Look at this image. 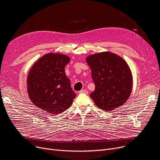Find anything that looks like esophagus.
I'll list each match as a JSON object with an SVG mask.
<instances>
[{"label":"esophagus","instance_id":"obj_1","mask_svg":"<svg viewBox=\"0 0 160 160\" xmlns=\"http://www.w3.org/2000/svg\"><path fill=\"white\" fill-rule=\"evenodd\" d=\"M80 93H85V94H88V91L86 89H82L80 92Z\"/></svg>","mask_w":160,"mask_h":160}]
</instances>
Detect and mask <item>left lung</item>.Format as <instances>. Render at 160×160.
Listing matches in <instances>:
<instances>
[{"label": "left lung", "mask_w": 160, "mask_h": 160, "mask_svg": "<svg viewBox=\"0 0 160 160\" xmlns=\"http://www.w3.org/2000/svg\"><path fill=\"white\" fill-rule=\"evenodd\" d=\"M86 62L95 85L90 97L96 106L110 112L127 102L133 84L132 74L127 63L110 52L89 56Z\"/></svg>", "instance_id": "8db88e82"}]
</instances>
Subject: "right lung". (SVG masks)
I'll return each mask as SVG.
<instances>
[{"label":"right lung","mask_w":160,"mask_h":160,"mask_svg":"<svg viewBox=\"0 0 160 160\" xmlns=\"http://www.w3.org/2000/svg\"><path fill=\"white\" fill-rule=\"evenodd\" d=\"M69 62L66 55L48 53L33 64L27 77L28 94L33 104L54 115L71 106L76 95L65 72Z\"/></svg>","instance_id":"1"}]
</instances>
